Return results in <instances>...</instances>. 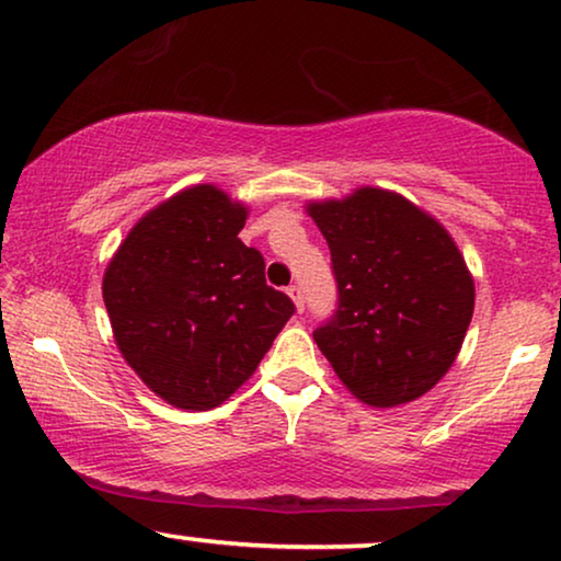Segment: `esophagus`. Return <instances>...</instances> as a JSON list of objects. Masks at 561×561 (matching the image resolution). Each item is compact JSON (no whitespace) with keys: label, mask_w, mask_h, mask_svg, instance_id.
I'll return each mask as SVG.
<instances>
[{"label":"esophagus","mask_w":561,"mask_h":561,"mask_svg":"<svg viewBox=\"0 0 561 561\" xmlns=\"http://www.w3.org/2000/svg\"><path fill=\"white\" fill-rule=\"evenodd\" d=\"M286 294L290 296V301L296 304V309L304 311V290H301V286H288Z\"/></svg>","instance_id":"34e87169"}]
</instances>
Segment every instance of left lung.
Returning a JSON list of instances; mask_svg holds the SVG:
<instances>
[{
	"instance_id": "left-lung-1",
	"label": "left lung",
	"mask_w": 561,
	"mask_h": 561,
	"mask_svg": "<svg viewBox=\"0 0 561 561\" xmlns=\"http://www.w3.org/2000/svg\"><path fill=\"white\" fill-rule=\"evenodd\" d=\"M340 290L313 332L352 396L393 409L428 393L462 350L474 280L451 234L396 191L363 186L306 204Z\"/></svg>"
}]
</instances>
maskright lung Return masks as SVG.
<instances>
[{
  "mask_svg": "<svg viewBox=\"0 0 561 561\" xmlns=\"http://www.w3.org/2000/svg\"><path fill=\"white\" fill-rule=\"evenodd\" d=\"M244 219L248 206L214 183L183 188L129 229L104 271L122 357L175 409L225 403L294 317L263 255L237 237Z\"/></svg>",
  "mask_w": 561,
  "mask_h": 561,
  "instance_id": "obj_1",
  "label": "right lung"
}]
</instances>
